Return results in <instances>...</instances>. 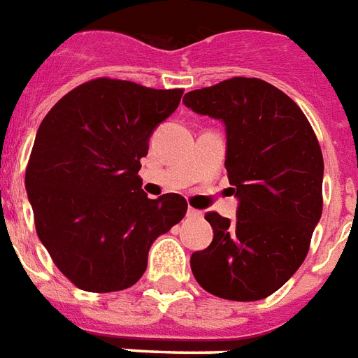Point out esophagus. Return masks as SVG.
I'll list each match as a JSON object with an SVG mask.
<instances>
[{
  "mask_svg": "<svg viewBox=\"0 0 358 358\" xmlns=\"http://www.w3.org/2000/svg\"><path fill=\"white\" fill-rule=\"evenodd\" d=\"M187 217L189 220H197V217H203V212L195 208H187Z\"/></svg>",
  "mask_w": 358,
  "mask_h": 358,
  "instance_id": "esophagus-1",
  "label": "esophagus"
}]
</instances>
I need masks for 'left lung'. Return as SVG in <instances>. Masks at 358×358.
<instances>
[{"label":"left lung","mask_w":358,"mask_h":358,"mask_svg":"<svg viewBox=\"0 0 358 358\" xmlns=\"http://www.w3.org/2000/svg\"><path fill=\"white\" fill-rule=\"evenodd\" d=\"M193 113L222 120L236 220L206 214L212 244L191 255L199 285L220 299H266L299 270L323 212V154L304 113L282 90L234 76L185 94Z\"/></svg>","instance_id":"1"}]
</instances>
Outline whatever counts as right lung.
I'll use <instances>...</instances> for the list:
<instances>
[{
	"label": "right lung",
	"instance_id": "1",
	"mask_svg": "<svg viewBox=\"0 0 358 358\" xmlns=\"http://www.w3.org/2000/svg\"><path fill=\"white\" fill-rule=\"evenodd\" d=\"M182 94L97 78L64 95L41 122L27 199L39 240L76 287L110 293L135 285L150 245L187 212L178 193L146 197L138 178L150 136Z\"/></svg>",
	"mask_w": 358,
	"mask_h": 358
}]
</instances>
